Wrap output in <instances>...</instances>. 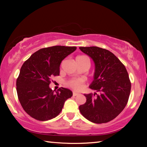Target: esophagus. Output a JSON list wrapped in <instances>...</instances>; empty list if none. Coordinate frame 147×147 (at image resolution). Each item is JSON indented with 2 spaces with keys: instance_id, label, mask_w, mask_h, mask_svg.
<instances>
[{
  "instance_id": "1",
  "label": "esophagus",
  "mask_w": 147,
  "mask_h": 147,
  "mask_svg": "<svg viewBox=\"0 0 147 147\" xmlns=\"http://www.w3.org/2000/svg\"><path fill=\"white\" fill-rule=\"evenodd\" d=\"M78 95V93H76V92H73V96H76V95Z\"/></svg>"
}]
</instances>
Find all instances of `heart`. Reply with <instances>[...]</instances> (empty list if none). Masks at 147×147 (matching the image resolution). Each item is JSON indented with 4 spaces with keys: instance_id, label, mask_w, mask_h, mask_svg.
Returning <instances> with one entry per match:
<instances>
[{
    "instance_id": "heart-1",
    "label": "heart",
    "mask_w": 147,
    "mask_h": 147,
    "mask_svg": "<svg viewBox=\"0 0 147 147\" xmlns=\"http://www.w3.org/2000/svg\"><path fill=\"white\" fill-rule=\"evenodd\" d=\"M87 59V58L84 55H79L76 57V59ZM83 82H84V80L83 79L72 80L70 81V82H69L68 85L73 90H80L83 88Z\"/></svg>"
}]
</instances>
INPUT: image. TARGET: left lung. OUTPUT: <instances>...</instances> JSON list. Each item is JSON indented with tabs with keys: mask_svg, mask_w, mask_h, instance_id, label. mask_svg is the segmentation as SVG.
I'll list each match as a JSON object with an SVG mask.
<instances>
[{
	"mask_svg": "<svg viewBox=\"0 0 147 147\" xmlns=\"http://www.w3.org/2000/svg\"><path fill=\"white\" fill-rule=\"evenodd\" d=\"M95 64L93 80L89 87L100 92L84 94L85 104L79 109L86 119L96 124L105 123L116 117L128 101L131 82L126 69L113 53L98 47H81Z\"/></svg>",
	"mask_w": 147,
	"mask_h": 147,
	"instance_id": "left-lung-1",
	"label": "left lung"
}]
</instances>
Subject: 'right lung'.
I'll return each mask as SVG.
<instances>
[{"label": "right lung", "mask_w": 147, "mask_h": 147, "mask_svg": "<svg viewBox=\"0 0 147 147\" xmlns=\"http://www.w3.org/2000/svg\"><path fill=\"white\" fill-rule=\"evenodd\" d=\"M76 49V47L60 45L43 48L24 62L16 81V90L22 107L31 117L42 121L52 119L73 96L69 89L62 87L54 92L49 84L53 76L59 75L62 61Z\"/></svg>", "instance_id": "obj_1"}]
</instances>
